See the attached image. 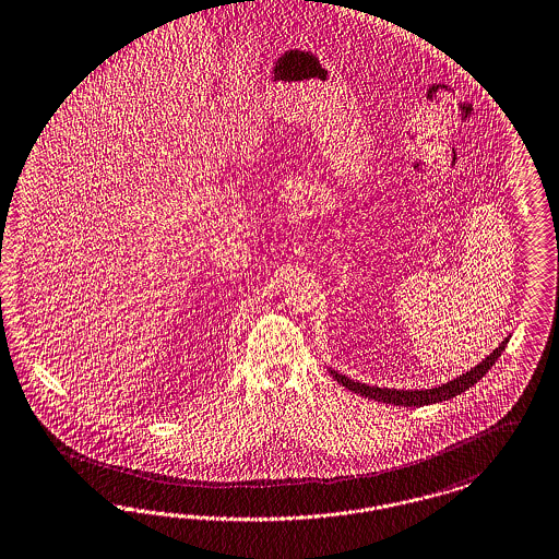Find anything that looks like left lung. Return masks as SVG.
Masks as SVG:
<instances>
[{"label":"left lung","instance_id":"left-lung-1","mask_svg":"<svg viewBox=\"0 0 559 559\" xmlns=\"http://www.w3.org/2000/svg\"><path fill=\"white\" fill-rule=\"evenodd\" d=\"M508 341H510V336L503 338L499 343V347L492 349L491 356H487L480 364L469 368L468 372L460 374L457 379L449 380L445 384L432 386V389H407V391L405 389H382V386L364 384L359 380L347 379L345 374H338L333 368H329V372L333 374V379L338 384H343L345 389L358 393L361 397H368V400H374V402L380 403H391V405H403V407H420V405H430V403L447 402V400L468 391L469 386H474L478 380L483 379L491 370L492 364L503 354Z\"/></svg>","mask_w":559,"mask_h":559}]
</instances>
